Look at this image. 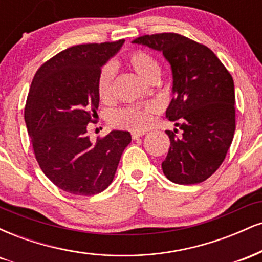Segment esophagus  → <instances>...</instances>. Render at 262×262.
<instances>
[{"mask_svg": "<svg viewBox=\"0 0 262 262\" xmlns=\"http://www.w3.org/2000/svg\"><path fill=\"white\" fill-rule=\"evenodd\" d=\"M144 134H145V133H141V132H132V138H133L134 140L139 139V138L143 137Z\"/></svg>", "mask_w": 262, "mask_h": 262, "instance_id": "obj_1", "label": "esophagus"}]
</instances>
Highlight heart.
Here are the masks:
<instances>
[{
  "instance_id": "obj_1",
  "label": "heart",
  "mask_w": 262,
  "mask_h": 262,
  "mask_svg": "<svg viewBox=\"0 0 262 262\" xmlns=\"http://www.w3.org/2000/svg\"><path fill=\"white\" fill-rule=\"evenodd\" d=\"M123 61L139 75L141 79L149 81V82L155 81L161 73L159 60L145 50H133L124 56ZM113 76V69L110 65L104 66L98 74L96 89H97V95L101 101L107 102L112 98ZM158 111L159 107L155 103L143 104V106H128L113 112L111 122L114 127L144 130L151 124L152 116Z\"/></svg>"
}]
</instances>
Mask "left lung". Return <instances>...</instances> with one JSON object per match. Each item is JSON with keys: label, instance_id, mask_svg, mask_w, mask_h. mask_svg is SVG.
I'll return each mask as SVG.
<instances>
[{"label": "left lung", "instance_id": "8db88e82", "mask_svg": "<svg viewBox=\"0 0 262 262\" xmlns=\"http://www.w3.org/2000/svg\"><path fill=\"white\" fill-rule=\"evenodd\" d=\"M133 43L161 50L172 68L166 118L183 133L166 132L170 149L162 171L180 185L203 182L224 161L235 132L233 77L208 47L177 33L141 35Z\"/></svg>", "mask_w": 262, "mask_h": 262}]
</instances>
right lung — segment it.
Listing matches in <instances>:
<instances>
[{
    "mask_svg": "<svg viewBox=\"0 0 262 262\" xmlns=\"http://www.w3.org/2000/svg\"><path fill=\"white\" fill-rule=\"evenodd\" d=\"M123 43L74 45L33 77L25 107L33 151L45 176L69 193L92 196L106 189L132 140L129 132L113 130L96 143L87 134V124L97 122V76Z\"/></svg>",
    "mask_w": 262,
    "mask_h": 262,
    "instance_id": "obj_1",
    "label": "right lung"
}]
</instances>
